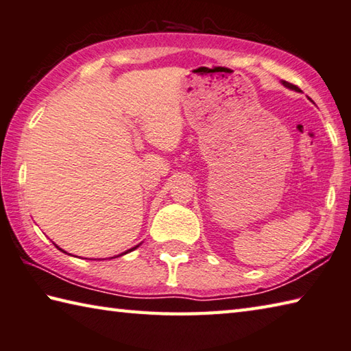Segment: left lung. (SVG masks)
I'll list each match as a JSON object with an SVG mask.
<instances>
[{"instance_id": "left-lung-1", "label": "left lung", "mask_w": 351, "mask_h": 351, "mask_svg": "<svg viewBox=\"0 0 351 351\" xmlns=\"http://www.w3.org/2000/svg\"><path fill=\"white\" fill-rule=\"evenodd\" d=\"M282 82V86L284 87H287V88H290V90H295V92H299V88L296 87V86H293V84H290V82H287V81H281Z\"/></svg>"}]
</instances>
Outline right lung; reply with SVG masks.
Masks as SVG:
<instances>
[{"label": "right lung", "instance_id": "add662e5", "mask_svg": "<svg viewBox=\"0 0 351 351\" xmlns=\"http://www.w3.org/2000/svg\"><path fill=\"white\" fill-rule=\"evenodd\" d=\"M139 245H141V242H139V244H138V245H135V247H132V248H129V250H125V252H123V253H121V254H117V256H113V258H119V256H123V254H127V253H130V252H133V250H136V248H138ZM55 247H56V248H58V250H61L62 253H67V252H64V250H62V248H60V247H58V245H56V244H55ZM67 254H69V253H67ZM113 258H110V259H113Z\"/></svg>", "mask_w": 351, "mask_h": 351}]
</instances>
